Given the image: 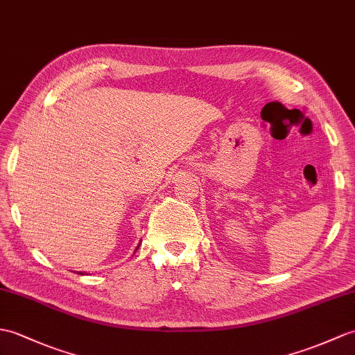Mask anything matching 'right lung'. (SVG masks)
<instances>
[{"instance_id":"add662e5","label":"right lung","mask_w":355,"mask_h":355,"mask_svg":"<svg viewBox=\"0 0 355 355\" xmlns=\"http://www.w3.org/2000/svg\"><path fill=\"white\" fill-rule=\"evenodd\" d=\"M139 245H140V242H139ZM139 245L136 246V251L139 250ZM136 251H135V252H136ZM78 274H80V275H85V274H86V272H78Z\"/></svg>"}]
</instances>
